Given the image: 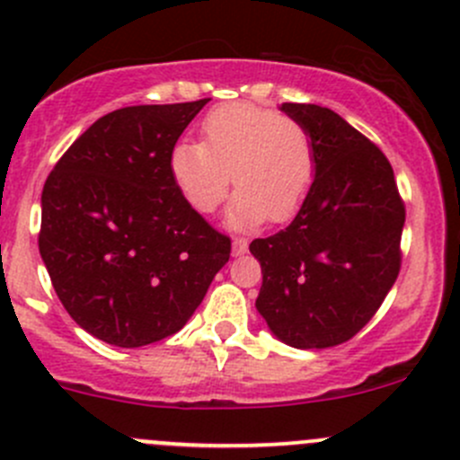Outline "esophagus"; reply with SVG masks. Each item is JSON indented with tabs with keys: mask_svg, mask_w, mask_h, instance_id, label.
<instances>
[{
	"mask_svg": "<svg viewBox=\"0 0 460 460\" xmlns=\"http://www.w3.org/2000/svg\"><path fill=\"white\" fill-rule=\"evenodd\" d=\"M247 238H234V256H243V253H247Z\"/></svg>",
	"mask_w": 460,
	"mask_h": 460,
	"instance_id": "1",
	"label": "esophagus"
}]
</instances>
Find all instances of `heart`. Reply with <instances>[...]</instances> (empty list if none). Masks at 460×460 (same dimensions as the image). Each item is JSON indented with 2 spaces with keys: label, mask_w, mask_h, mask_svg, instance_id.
<instances>
[{
  "label": "heart",
  "mask_w": 460,
  "mask_h": 460,
  "mask_svg": "<svg viewBox=\"0 0 460 460\" xmlns=\"http://www.w3.org/2000/svg\"><path fill=\"white\" fill-rule=\"evenodd\" d=\"M202 142L180 140L169 151L175 189L193 208L211 213L240 184L234 225L294 217L316 178V148L307 127L253 102H229L204 115Z\"/></svg>",
  "instance_id": "1"
}]
</instances>
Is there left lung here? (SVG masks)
<instances>
[{
  "mask_svg": "<svg viewBox=\"0 0 460 460\" xmlns=\"http://www.w3.org/2000/svg\"><path fill=\"white\" fill-rule=\"evenodd\" d=\"M316 148V178L287 229L256 238V300L269 329L296 349L354 338L401 271L405 204L385 153L332 109L282 104Z\"/></svg>",
  "mask_w": 460,
  "mask_h": 460,
  "instance_id": "obj_1",
  "label": "left lung"
}]
</instances>
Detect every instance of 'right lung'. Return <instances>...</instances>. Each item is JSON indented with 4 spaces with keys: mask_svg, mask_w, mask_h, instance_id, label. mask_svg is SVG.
<instances>
[{
    "mask_svg": "<svg viewBox=\"0 0 460 460\" xmlns=\"http://www.w3.org/2000/svg\"><path fill=\"white\" fill-rule=\"evenodd\" d=\"M207 102L113 111L46 178L41 260L64 309L109 345L173 336L229 262V235L180 196L169 173V151Z\"/></svg>",
    "mask_w": 460,
    "mask_h": 460,
    "instance_id": "obj_1",
    "label": "right lung"
}]
</instances>
